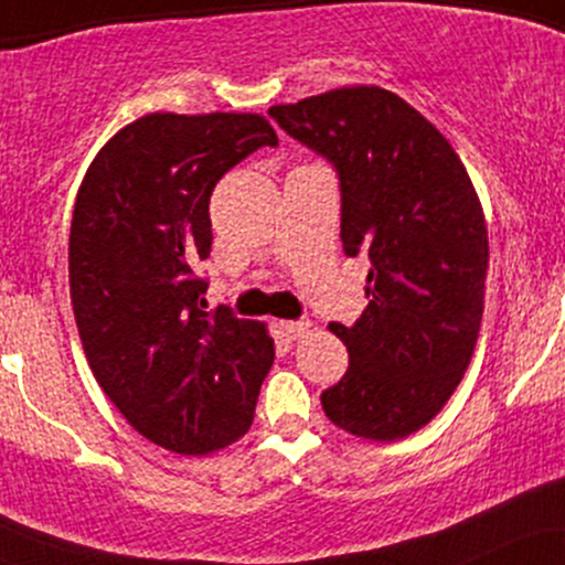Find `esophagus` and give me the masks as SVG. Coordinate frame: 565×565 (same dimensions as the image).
<instances>
[{"label":"esophagus","mask_w":565,"mask_h":565,"mask_svg":"<svg viewBox=\"0 0 565 565\" xmlns=\"http://www.w3.org/2000/svg\"><path fill=\"white\" fill-rule=\"evenodd\" d=\"M278 329L281 334H287L289 340H300L310 332V321H278Z\"/></svg>","instance_id":"obj_1"}]
</instances>
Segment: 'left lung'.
I'll use <instances>...</instances> for the list:
<instances>
[{
  "label": "left lung",
  "instance_id": "obj_1",
  "mask_svg": "<svg viewBox=\"0 0 565 565\" xmlns=\"http://www.w3.org/2000/svg\"><path fill=\"white\" fill-rule=\"evenodd\" d=\"M334 164L342 249L366 252L369 305L345 342V377L321 393L337 427L366 440L417 433L444 408L481 332L489 233L451 142L391 89L340 87L268 111Z\"/></svg>",
  "mask_w": 565,
  "mask_h": 565
}]
</instances>
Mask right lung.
Listing matches in <instances>:
<instances>
[{"mask_svg":"<svg viewBox=\"0 0 565 565\" xmlns=\"http://www.w3.org/2000/svg\"><path fill=\"white\" fill-rule=\"evenodd\" d=\"M278 146L260 114H146L84 174L68 284L97 385L142 438L212 454L249 430L274 366L265 323L206 313L193 270L212 252L210 196L231 167Z\"/></svg>","mask_w":565,"mask_h":565,"instance_id":"right-lung-1","label":"right lung"}]
</instances>
